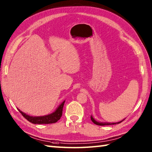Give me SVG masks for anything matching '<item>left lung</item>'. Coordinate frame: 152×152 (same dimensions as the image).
Returning <instances> with one entry per match:
<instances>
[{
  "label": "left lung",
  "instance_id": "1",
  "mask_svg": "<svg viewBox=\"0 0 152 152\" xmlns=\"http://www.w3.org/2000/svg\"><path fill=\"white\" fill-rule=\"evenodd\" d=\"M91 121L94 123L95 124H96V125H101V126H104V125H114V124H119V123H121L122 121H124V120H122V121H119V122H118V123H105V122H99V121H96L95 119L93 118L92 116L91 115Z\"/></svg>",
  "mask_w": 152,
  "mask_h": 152
}]
</instances>
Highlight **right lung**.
Masks as SVG:
<instances>
[{
	"mask_svg": "<svg viewBox=\"0 0 152 152\" xmlns=\"http://www.w3.org/2000/svg\"><path fill=\"white\" fill-rule=\"evenodd\" d=\"M64 102L63 101L61 104L58 106V108L56 109V110L54 112L51 113V114L46 115L43 116H30L25 114L24 112H21L20 110L18 109L19 112L21 113L23 117L27 119V120L34 124H54L56 123L58 120H59L60 118L62 116L63 114V108L64 104Z\"/></svg>",
	"mask_w": 152,
	"mask_h": 152,
	"instance_id": "obj_1",
	"label": "right lung"
}]
</instances>
